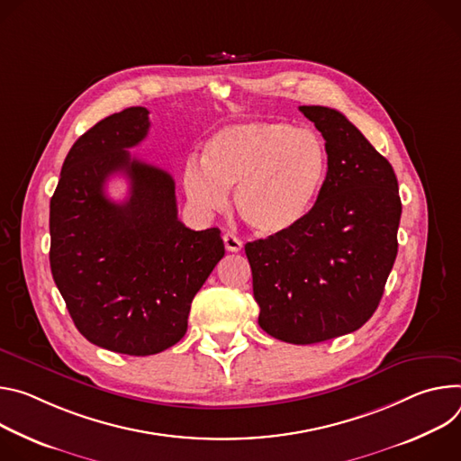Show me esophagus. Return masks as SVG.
<instances>
[{"instance_id":"obj_1","label":"esophagus","mask_w":461,"mask_h":461,"mask_svg":"<svg viewBox=\"0 0 461 461\" xmlns=\"http://www.w3.org/2000/svg\"><path fill=\"white\" fill-rule=\"evenodd\" d=\"M223 241H225V249L230 250V252H238L243 247V241L236 234H232V232L223 234Z\"/></svg>"}]
</instances>
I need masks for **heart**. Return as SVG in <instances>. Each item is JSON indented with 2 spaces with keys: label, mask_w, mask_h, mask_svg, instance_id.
I'll return each mask as SVG.
<instances>
[{
  "label": "heart",
  "mask_w": 461,
  "mask_h": 461,
  "mask_svg": "<svg viewBox=\"0 0 461 461\" xmlns=\"http://www.w3.org/2000/svg\"><path fill=\"white\" fill-rule=\"evenodd\" d=\"M201 162L188 159L183 168V188L194 207L220 212L234 188L240 218L266 236L289 232L308 218L328 177L324 140L312 130L276 121L216 131Z\"/></svg>",
  "instance_id": "obj_1"
}]
</instances>
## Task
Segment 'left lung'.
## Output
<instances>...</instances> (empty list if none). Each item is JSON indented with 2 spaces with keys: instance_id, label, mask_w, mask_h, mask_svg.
<instances>
[{
  "instance_id": "left-lung-1",
  "label": "left lung",
  "mask_w": 461,
  "mask_h": 461,
  "mask_svg": "<svg viewBox=\"0 0 461 461\" xmlns=\"http://www.w3.org/2000/svg\"><path fill=\"white\" fill-rule=\"evenodd\" d=\"M328 149V177L298 227L249 241L260 328L291 344L359 330L375 313L397 257L401 197L392 165L340 112L300 106Z\"/></svg>"
}]
</instances>
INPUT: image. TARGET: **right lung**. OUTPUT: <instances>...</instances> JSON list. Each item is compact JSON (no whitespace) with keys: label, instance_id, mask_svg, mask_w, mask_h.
<instances>
[{"label":"right lung","instance_id":"obj_1","mask_svg":"<svg viewBox=\"0 0 461 461\" xmlns=\"http://www.w3.org/2000/svg\"><path fill=\"white\" fill-rule=\"evenodd\" d=\"M148 113L128 108L78 137L49 212L50 273L77 330L135 357L183 339L190 303L225 254L220 229L179 221L172 176L131 159L128 148L148 135ZM113 173L131 181L122 203L104 192Z\"/></svg>","mask_w":461,"mask_h":461}]
</instances>
